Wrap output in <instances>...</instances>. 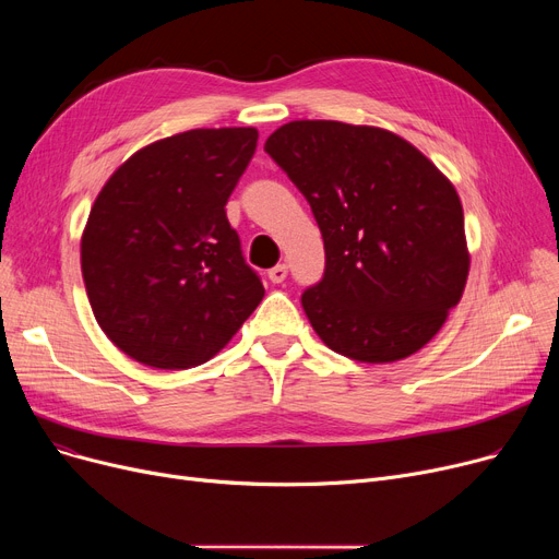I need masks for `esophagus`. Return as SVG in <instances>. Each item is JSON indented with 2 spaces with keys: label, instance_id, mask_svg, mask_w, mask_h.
Listing matches in <instances>:
<instances>
[{
  "label": "esophagus",
  "instance_id": "34e87169",
  "mask_svg": "<svg viewBox=\"0 0 559 559\" xmlns=\"http://www.w3.org/2000/svg\"><path fill=\"white\" fill-rule=\"evenodd\" d=\"M267 276L272 283H283L287 278V264H276V267L267 272Z\"/></svg>",
  "mask_w": 559,
  "mask_h": 559
}]
</instances>
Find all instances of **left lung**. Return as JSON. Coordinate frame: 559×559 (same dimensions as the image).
I'll use <instances>...</instances> for the list:
<instances>
[{
  "label": "left lung",
  "instance_id": "obj_1",
  "mask_svg": "<svg viewBox=\"0 0 559 559\" xmlns=\"http://www.w3.org/2000/svg\"><path fill=\"white\" fill-rule=\"evenodd\" d=\"M267 152L308 199L326 272L301 304L319 340L358 362L417 354L468 276L455 186L405 138L367 124L295 120Z\"/></svg>",
  "mask_w": 559,
  "mask_h": 559
}]
</instances>
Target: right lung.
<instances>
[{
    "label": "right lung",
    "mask_w": 559,
    "mask_h": 559,
    "mask_svg": "<svg viewBox=\"0 0 559 559\" xmlns=\"http://www.w3.org/2000/svg\"><path fill=\"white\" fill-rule=\"evenodd\" d=\"M258 129H192L142 146L99 190L81 235L87 301L108 340L156 369L209 362L264 287L226 219Z\"/></svg>",
    "instance_id": "1"
}]
</instances>
